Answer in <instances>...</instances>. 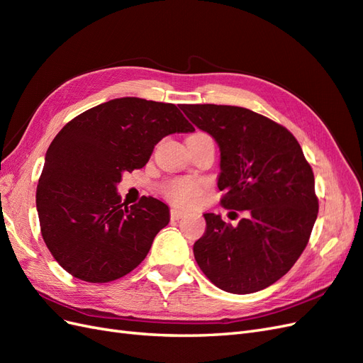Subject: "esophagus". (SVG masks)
Wrapping results in <instances>:
<instances>
[{
  "label": "esophagus",
  "mask_w": 363,
  "mask_h": 363,
  "mask_svg": "<svg viewBox=\"0 0 363 363\" xmlns=\"http://www.w3.org/2000/svg\"><path fill=\"white\" fill-rule=\"evenodd\" d=\"M183 216H186V212L179 211V208H172L171 211V218L175 219V221H177V219H182Z\"/></svg>",
  "instance_id": "obj_1"
}]
</instances>
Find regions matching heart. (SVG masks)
Listing matches in <instances>:
<instances>
[{"instance_id": "heart-1", "label": "heart", "mask_w": 363, "mask_h": 363, "mask_svg": "<svg viewBox=\"0 0 363 363\" xmlns=\"http://www.w3.org/2000/svg\"><path fill=\"white\" fill-rule=\"evenodd\" d=\"M199 184L194 180H175L167 184V188H164V194H167L168 199L174 204L180 206L194 203L196 195H199Z\"/></svg>"}]
</instances>
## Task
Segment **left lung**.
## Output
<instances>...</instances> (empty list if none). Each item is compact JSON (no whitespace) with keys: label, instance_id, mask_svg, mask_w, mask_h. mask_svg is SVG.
<instances>
[{"label":"left lung","instance_id":"obj_1","mask_svg":"<svg viewBox=\"0 0 363 363\" xmlns=\"http://www.w3.org/2000/svg\"><path fill=\"white\" fill-rule=\"evenodd\" d=\"M180 108L219 147L221 204L244 213L236 225L204 213L206 232L194 244L195 260L225 292L265 289L294 267L311 238L318 215L311 164L291 131L248 108Z\"/></svg>","mask_w":363,"mask_h":363}]
</instances>
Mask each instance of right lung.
I'll return each instance as SVG.
<instances>
[{
  "mask_svg": "<svg viewBox=\"0 0 363 363\" xmlns=\"http://www.w3.org/2000/svg\"><path fill=\"white\" fill-rule=\"evenodd\" d=\"M192 131L177 106L138 96L95 106L59 131L45 155L36 207L43 240L65 271L107 283L145 259L169 223V207L152 196L127 206L118 183L145 167L164 136Z\"/></svg>",
  "mask_w": 363,
  "mask_h": 363,
  "instance_id": "1",
  "label": "right lung"
}]
</instances>
